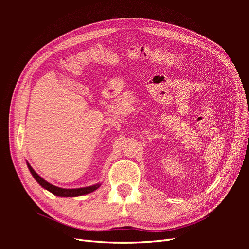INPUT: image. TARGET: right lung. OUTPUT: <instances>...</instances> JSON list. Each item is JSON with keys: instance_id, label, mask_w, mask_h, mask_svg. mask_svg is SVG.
I'll return each mask as SVG.
<instances>
[{"instance_id": "right-lung-1", "label": "right lung", "mask_w": 249, "mask_h": 249, "mask_svg": "<svg viewBox=\"0 0 249 249\" xmlns=\"http://www.w3.org/2000/svg\"><path fill=\"white\" fill-rule=\"evenodd\" d=\"M28 165V168L31 172V175L33 176V178H35V180L37 183H38L42 188L44 189L50 191L51 193H53L56 196H60V197H77V196H81V195H85L88 193H91L93 191H95L96 189H99L100 186L102 185L101 183H97L95 185L92 186H88V187H83V188H76V189H65V188H60L57 186L52 185L50 183H48L46 179H43L40 176L37 175L35 172V170L31 167V165H30L27 162Z\"/></svg>"}]
</instances>
